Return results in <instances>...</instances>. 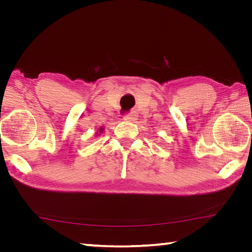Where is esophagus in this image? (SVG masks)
<instances>
[{
    "mask_svg": "<svg viewBox=\"0 0 252 252\" xmlns=\"http://www.w3.org/2000/svg\"><path fill=\"white\" fill-rule=\"evenodd\" d=\"M136 113L134 112V111H132V112H130V113H126L125 117H123V119H125L126 121H134L135 119H136Z\"/></svg>",
    "mask_w": 252,
    "mask_h": 252,
    "instance_id": "34e87169",
    "label": "esophagus"
}]
</instances>
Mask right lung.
Instances as JSON below:
<instances>
[{
    "mask_svg": "<svg viewBox=\"0 0 252 252\" xmlns=\"http://www.w3.org/2000/svg\"><path fill=\"white\" fill-rule=\"evenodd\" d=\"M103 130H104V129H103V126H101V127H100V129H99V130H97V132H99V134H101V133H102V132H103ZM97 132H96V133H97ZM99 134H97V135H99Z\"/></svg>",
    "mask_w": 252,
    "mask_h": 252,
    "instance_id": "obj_1",
    "label": "right lung"
}]
</instances>
